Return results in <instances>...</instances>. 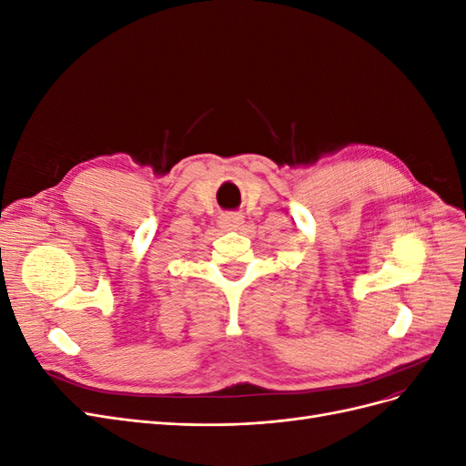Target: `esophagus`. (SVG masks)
Masks as SVG:
<instances>
[{
  "mask_svg": "<svg viewBox=\"0 0 466 466\" xmlns=\"http://www.w3.org/2000/svg\"><path fill=\"white\" fill-rule=\"evenodd\" d=\"M243 223H245V219L238 214H223L219 218V228L225 231H238L243 228Z\"/></svg>",
  "mask_w": 466,
  "mask_h": 466,
  "instance_id": "34e87169",
  "label": "esophagus"
}]
</instances>
